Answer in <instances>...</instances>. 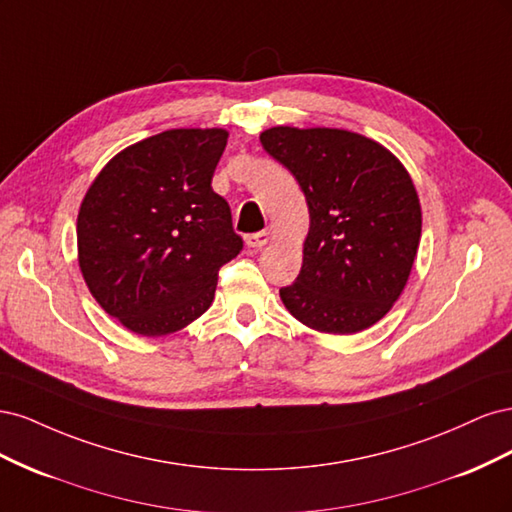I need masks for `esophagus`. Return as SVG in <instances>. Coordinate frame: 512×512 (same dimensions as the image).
I'll return each mask as SVG.
<instances>
[{"label": "esophagus", "mask_w": 512, "mask_h": 512, "mask_svg": "<svg viewBox=\"0 0 512 512\" xmlns=\"http://www.w3.org/2000/svg\"><path fill=\"white\" fill-rule=\"evenodd\" d=\"M271 239V232L269 230H260V232H254V235H247L245 243L247 247H254V250H260L262 245H267Z\"/></svg>", "instance_id": "34e87169"}]
</instances>
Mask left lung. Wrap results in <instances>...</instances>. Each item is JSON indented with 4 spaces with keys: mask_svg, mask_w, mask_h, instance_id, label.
Returning a JSON list of instances; mask_svg holds the SVG:
<instances>
[{
    "mask_svg": "<svg viewBox=\"0 0 512 512\" xmlns=\"http://www.w3.org/2000/svg\"><path fill=\"white\" fill-rule=\"evenodd\" d=\"M260 143L299 181L309 207L303 267L280 288L305 327L350 335L376 324L404 290L421 241L408 170L371 138L335 128H271Z\"/></svg>",
    "mask_w": 512,
    "mask_h": 512,
    "instance_id": "8db88e82",
    "label": "left lung"
}]
</instances>
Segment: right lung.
<instances>
[{
	"label": "right lung",
	"instance_id": "right-lung-1",
	"mask_svg": "<svg viewBox=\"0 0 512 512\" xmlns=\"http://www.w3.org/2000/svg\"><path fill=\"white\" fill-rule=\"evenodd\" d=\"M228 132L166 130L108 162L76 222L79 265L108 316L158 337L203 316L220 269L243 250L211 179Z\"/></svg>",
	"mask_w": 512,
	"mask_h": 512
}]
</instances>
